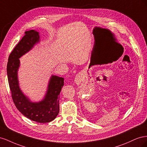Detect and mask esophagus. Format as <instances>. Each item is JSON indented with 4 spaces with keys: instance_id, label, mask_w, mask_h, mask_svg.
<instances>
[{
    "instance_id": "obj_1",
    "label": "esophagus",
    "mask_w": 147,
    "mask_h": 147,
    "mask_svg": "<svg viewBox=\"0 0 147 147\" xmlns=\"http://www.w3.org/2000/svg\"><path fill=\"white\" fill-rule=\"evenodd\" d=\"M83 80V76L81 74H77L76 76H75V79H74V82H75V83L77 84V85H78V84H80V83Z\"/></svg>"
}]
</instances>
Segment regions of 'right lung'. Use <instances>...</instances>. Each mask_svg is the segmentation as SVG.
Masks as SVG:
<instances>
[{
	"label": "right lung",
	"instance_id": "right-lung-1",
	"mask_svg": "<svg viewBox=\"0 0 147 147\" xmlns=\"http://www.w3.org/2000/svg\"><path fill=\"white\" fill-rule=\"evenodd\" d=\"M40 41L39 32L34 30L26 31L24 36L10 53L7 71L12 99L18 110L32 121L48 123L55 119L59 112V94L64 86V78L52 75L44 98L40 101L34 102L21 91L18 77L20 65L19 59L32 50Z\"/></svg>",
	"mask_w": 147,
	"mask_h": 147
}]
</instances>
